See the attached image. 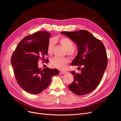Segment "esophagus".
<instances>
[{
    "mask_svg": "<svg viewBox=\"0 0 121 121\" xmlns=\"http://www.w3.org/2000/svg\"><path fill=\"white\" fill-rule=\"evenodd\" d=\"M67 72H65V71H61L60 72V73L62 74H65Z\"/></svg>",
    "mask_w": 121,
    "mask_h": 121,
    "instance_id": "obj_1",
    "label": "esophagus"
}]
</instances>
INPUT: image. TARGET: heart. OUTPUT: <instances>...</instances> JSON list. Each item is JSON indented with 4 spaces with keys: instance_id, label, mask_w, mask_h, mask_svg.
<instances>
[{
    "instance_id": "obj_1",
    "label": "heart",
    "mask_w": 121,
    "mask_h": 121,
    "mask_svg": "<svg viewBox=\"0 0 121 121\" xmlns=\"http://www.w3.org/2000/svg\"><path fill=\"white\" fill-rule=\"evenodd\" d=\"M55 40L58 41L61 45L67 50L66 53L67 55L71 56L74 54V50L73 48L74 44L71 39L66 37H58L56 38ZM55 44V41L54 39L52 38L49 39L47 46V50L48 53H51L52 52ZM68 63L69 60L66 58L54 57L50 60L51 64L54 67L60 69H64Z\"/></svg>"
}]
</instances>
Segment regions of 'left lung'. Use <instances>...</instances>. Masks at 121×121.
<instances>
[{
	"label": "left lung",
	"mask_w": 121,
	"mask_h": 121,
	"mask_svg": "<svg viewBox=\"0 0 121 121\" xmlns=\"http://www.w3.org/2000/svg\"><path fill=\"white\" fill-rule=\"evenodd\" d=\"M61 33L69 37L78 47V55L71 65L80 66L78 68L81 73L71 72L74 80L69 85V89L79 96L90 93L99 85L107 67V57L104 44L87 30Z\"/></svg>",
	"instance_id": "8db88e82"
}]
</instances>
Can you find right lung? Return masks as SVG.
<instances>
[{
  "instance_id": "add662e5",
  "label": "right lung",
  "mask_w": 121,
  "mask_h": 121,
  "mask_svg": "<svg viewBox=\"0 0 121 121\" xmlns=\"http://www.w3.org/2000/svg\"><path fill=\"white\" fill-rule=\"evenodd\" d=\"M50 36L47 31H38L25 37L18 43L11 57V65L17 83L28 93L42 92L49 86L53 76L59 74L56 69L46 67L41 69L38 67L39 59L43 61L48 55Z\"/></svg>"
}]
</instances>
